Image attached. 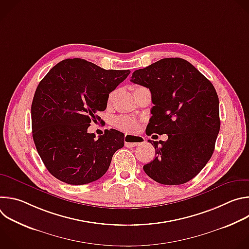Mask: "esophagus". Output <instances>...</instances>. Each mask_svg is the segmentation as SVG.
I'll use <instances>...</instances> for the list:
<instances>
[{
	"label": "esophagus",
	"mask_w": 249,
	"mask_h": 249,
	"mask_svg": "<svg viewBox=\"0 0 249 249\" xmlns=\"http://www.w3.org/2000/svg\"><path fill=\"white\" fill-rule=\"evenodd\" d=\"M124 142H125V146L128 148L131 147H137V146H141L142 144L144 143L145 140L143 137L141 136H135V135H125L124 138Z\"/></svg>",
	"instance_id": "34e87169"
}]
</instances>
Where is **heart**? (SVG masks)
<instances>
[{
  "instance_id": "obj_1",
  "label": "heart",
  "mask_w": 249,
  "mask_h": 249,
  "mask_svg": "<svg viewBox=\"0 0 249 249\" xmlns=\"http://www.w3.org/2000/svg\"><path fill=\"white\" fill-rule=\"evenodd\" d=\"M139 89H142V88L136 87L134 89V90ZM113 94H114L113 92L110 93L109 98H112ZM113 124L116 128H118L119 130L124 131V132H132V131L136 130V128L138 127V123L134 118H132L130 116H125V115H120V116L115 117L113 119Z\"/></svg>"
}]
</instances>
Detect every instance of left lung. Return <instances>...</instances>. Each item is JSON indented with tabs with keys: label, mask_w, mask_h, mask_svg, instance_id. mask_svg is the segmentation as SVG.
I'll use <instances>...</instances> for the list:
<instances>
[{
	"label": "left lung",
	"mask_w": 249,
	"mask_h": 249,
	"mask_svg": "<svg viewBox=\"0 0 249 249\" xmlns=\"http://www.w3.org/2000/svg\"><path fill=\"white\" fill-rule=\"evenodd\" d=\"M131 82L152 93V117L146 133L166 134L155 146L148 176L164 185L188 182L203 169L215 150L220 131L219 97L212 83L188 61L164 58L133 73Z\"/></svg>",
	"instance_id": "left-lung-1"
}]
</instances>
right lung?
<instances>
[{
    "label": "right lung",
    "instance_id": "add662e5",
    "mask_svg": "<svg viewBox=\"0 0 249 249\" xmlns=\"http://www.w3.org/2000/svg\"><path fill=\"white\" fill-rule=\"evenodd\" d=\"M129 74V70H104L75 58L58 63L39 83L31 104L32 137L57 179L83 185L107 171L114 153L124 146V134L110 129L95 140L88 128Z\"/></svg>",
    "mask_w": 249,
    "mask_h": 249
}]
</instances>
